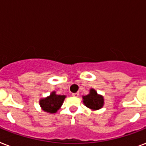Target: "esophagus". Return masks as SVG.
<instances>
[{"mask_svg":"<svg viewBox=\"0 0 146 146\" xmlns=\"http://www.w3.org/2000/svg\"><path fill=\"white\" fill-rule=\"evenodd\" d=\"M72 96H73V97H78L79 93H78V92H76V93H73V94H72Z\"/></svg>","mask_w":146,"mask_h":146,"instance_id":"esophagus-1","label":"esophagus"}]
</instances>
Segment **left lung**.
<instances>
[{
    "label": "left lung",
    "mask_w": 146,
    "mask_h": 146,
    "mask_svg": "<svg viewBox=\"0 0 146 146\" xmlns=\"http://www.w3.org/2000/svg\"><path fill=\"white\" fill-rule=\"evenodd\" d=\"M83 103L86 107L92 110H98L102 108L104 104V97L97 93L94 89L91 88L88 95L83 96Z\"/></svg>",
    "instance_id": "obj_1"
}]
</instances>
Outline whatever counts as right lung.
Returning <instances> with one entry per match:
<instances>
[{
    "mask_svg": "<svg viewBox=\"0 0 146 146\" xmlns=\"http://www.w3.org/2000/svg\"><path fill=\"white\" fill-rule=\"evenodd\" d=\"M65 98V95H58L55 94V91H53L48 97L42 98L39 100V104L42 110L45 112L55 113L62 107Z\"/></svg>",
    "mask_w": 146,
    "mask_h": 146,
    "instance_id": "right-lung-1",
    "label": "right lung"
}]
</instances>
